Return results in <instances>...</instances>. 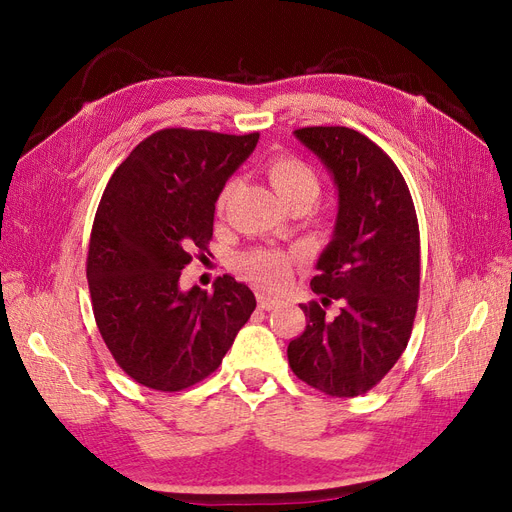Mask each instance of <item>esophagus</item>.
Instances as JSON below:
<instances>
[{"mask_svg": "<svg viewBox=\"0 0 512 512\" xmlns=\"http://www.w3.org/2000/svg\"><path fill=\"white\" fill-rule=\"evenodd\" d=\"M277 305H280V299L265 297V294H258V307H260V309H273V307H277Z\"/></svg>", "mask_w": 512, "mask_h": 512, "instance_id": "1", "label": "esophagus"}]
</instances>
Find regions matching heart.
I'll return each instance as SVG.
<instances>
[{
    "label": "heart",
    "instance_id": "1",
    "mask_svg": "<svg viewBox=\"0 0 512 512\" xmlns=\"http://www.w3.org/2000/svg\"><path fill=\"white\" fill-rule=\"evenodd\" d=\"M267 177L273 185L275 194L280 196L286 207L307 205L312 207L320 194V181L314 168L299 158L292 156H275L267 164ZM235 183L228 181L215 198V209L220 213L226 209L228 198L232 194ZM237 269L262 288H282L290 280L292 258L284 252L275 250H256L245 254L237 260Z\"/></svg>",
    "mask_w": 512,
    "mask_h": 512
}]
</instances>
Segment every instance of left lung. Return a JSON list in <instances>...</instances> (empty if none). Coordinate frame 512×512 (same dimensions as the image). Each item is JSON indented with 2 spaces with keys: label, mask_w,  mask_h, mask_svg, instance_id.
<instances>
[{
  "label": "left lung",
  "mask_w": 512,
  "mask_h": 512,
  "mask_svg": "<svg viewBox=\"0 0 512 512\" xmlns=\"http://www.w3.org/2000/svg\"><path fill=\"white\" fill-rule=\"evenodd\" d=\"M337 188L333 237L301 305L305 331L288 344L294 376L331 397L363 395L389 374L412 333L421 282V237L406 179L361 132L294 130ZM340 303L335 319L326 305Z\"/></svg>",
  "instance_id": "obj_1"
}]
</instances>
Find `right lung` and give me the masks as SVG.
<instances>
[{
    "label": "right lung",
    "instance_id": "obj_1",
    "mask_svg": "<svg viewBox=\"0 0 512 512\" xmlns=\"http://www.w3.org/2000/svg\"><path fill=\"white\" fill-rule=\"evenodd\" d=\"M258 136L166 128L106 183L87 282L104 344L138 384L175 393L205 380L254 312V292L235 277H218L213 294L183 292L179 277L192 252H207L215 198Z\"/></svg>",
    "mask_w": 512,
    "mask_h": 512
}]
</instances>
